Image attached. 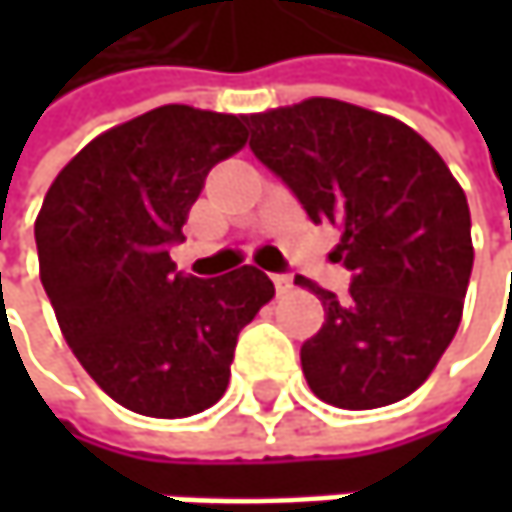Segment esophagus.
<instances>
[{
    "instance_id": "esophagus-1",
    "label": "esophagus",
    "mask_w": 512,
    "mask_h": 512,
    "mask_svg": "<svg viewBox=\"0 0 512 512\" xmlns=\"http://www.w3.org/2000/svg\"><path fill=\"white\" fill-rule=\"evenodd\" d=\"M272 284H275V293L278 296H287L293 290V278L290 275H272Z\"/></svg>"
}]
</instances>
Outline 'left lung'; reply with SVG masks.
Wrapping results in <instances>:
<instances>
[{"instance_id": "left-lung-1", "label": "left lung", "mask_w": 512, "mask_h": 512, "mask_svg": "<svg viewBox=\"0 0 512 512\" xmlns=\"http://www.w3.org/2000/svg\"><path fill=\"white\" fill-rule=\"evenodd\" d=\"M252 151L335 225L347 296L296 278L326 311L302 344L308 388L338 409H379L427 382L454 341L471 278V213L436 148L403 121L332 97L246 115Z\"/></svg>"}]
</instances>
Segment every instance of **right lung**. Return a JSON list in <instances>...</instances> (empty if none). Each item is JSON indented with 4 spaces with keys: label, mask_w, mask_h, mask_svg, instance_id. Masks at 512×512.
<instances>
[{
    "label": "right lung",
    "mask_w": 512,
    "mask_h": 512,
    "mask_svg": "<svg viewBox=\"0 0 512 512\" xmlns=\"http://www.w3.org/2000/svg\"><path fill=\"white\" fill-rule=\"evenodd\" d=\"M246 142V115L171 103L91 139L47 189L35 243L58 329L130 412L219 403L243 326L275 296L257 266L195 278L168 257L210 168Z\"/></svg>",
    "instance_id": "right-lung-1"
}]
</instances>
